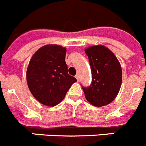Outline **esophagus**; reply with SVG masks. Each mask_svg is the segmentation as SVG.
<instances>
[{"instance_id": "34e87169", "label": "esophagus", "mask_w": 146, "mask_h": 146, "mask_svg": "<svg viewBox=\"0 0 146 146\" xmlns=\"http://www.w3.org/2000/svg\"><path fill=\"white\" fill-rule=\"evenodd\" d=\"M75 78L76 79H77V81H79L80 80V77H79V74H76L75 75Z\"/></svg>"}]
</instances>
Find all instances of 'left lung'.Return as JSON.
Listing matches in <instances>:
<instances>
[{
	"label": "left lung",
	"instance_id": "8db88e82",
	"mask_svg": "<svg viewBox=\"0 0 146 146\" xmlns=\"http://www.w3.org/2000/svg\"><path fill=\"white\" fill-rule=\"evenodd\" d=\"M92 72L88 88H82L87 101L95 107L108 105L115 99L122 83L119 60L108 47L102 44L85 49Z\"/></svg>",
	"mask_w": 146,
	"mask_h": 146
}]
</instances>
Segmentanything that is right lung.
<instances>
[{"label": "right lung", "mask_w": 146, "mask_h": 146, "mask_svg": "<svg viewBox=\"0 0 146 146\" xmlns=\"http://www.w3.org/2000/svg\"><path fill=\"white\" fill-rule=\"evenodd\" d=\"M66 48L58 44L40 47L30 60L26 71L28 88L38 102L54 107L64 99L77 81L68 74Z\"/></svg>", "instance_id": "right-lung-1"}]
</instances>
